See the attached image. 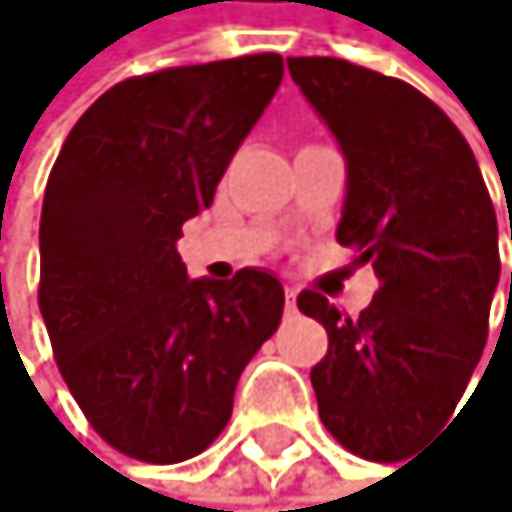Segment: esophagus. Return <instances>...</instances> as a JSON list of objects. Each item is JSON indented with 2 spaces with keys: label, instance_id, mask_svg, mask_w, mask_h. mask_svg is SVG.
Returning <instances> with one entry per match:
<instances>
[{
  "label": "esophagus",
  "instance_id": "1",
  "mask_svg": "<svg viewBox=\"0 0 512 512\" xmlns=\"http://www.w3.org/2000/svg\"><path fill=\"white\" fill-rule=\"evenodd\" d=\"M284 304H288V311H294V304H297V291L294 288H284Z\"/></svg>",
  "mask_w": 512,
  "mask_h": 512
}]
</instances>
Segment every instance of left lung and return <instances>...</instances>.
Segmentation results:
<instances>
[{
    "instance_id": "obj_1",
    "label": "left lung",
    "mask_w": 512,
    "mask_h": 512,
    "mask_svg": "<svg viewBox=\"0 0 512 512\" xmlns=\"http://www.w3.org/2000/svg\"><path fill=\"white\" fill-rule=\"evenodd\" d=\"M288 72L347 165L337 241L377 274L361 317L317 291L297 297L327 331L311 370L317 414L351 453L390 463L447 424L480 364L497 211L467 138L414 85L321 55L288 59Z\"/></svg>"
}]
</instances>
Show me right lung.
<instances>
[{
  "mask_svg": "<svg viewBox=\"0 0 512 512\" xmlns=\"http://www.w3.org/2000/svg\"><path fill=\"white\" fill-rule=\"evenodd\" d=\"M281 75L264 52L125 78L75 122L45 185L39 311L55 361L98 437L135 460L211 447L281 324L271 271L188 278L178 254Z\"/></svg>",
  "mask_w": 512,
  "mask_h": 512,
  "instance_id": "right-lung-1",
  "label": "right lung"
}]
</instances>
